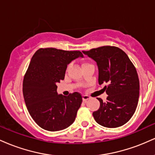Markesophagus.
Returning <instances> with one entry per match:
<instances>
[{
	"label": "esophagus",
	"instance_id": "esophagus-1",
	"mask_svg": "<svg viewBox=\"0 0 155 155\" xmlns=\"http://www.w3.org/2000/svg\"><path fill=\"white\" fill-rule=\"evenodd\" d=\"M89 99H90V96H88V95H82V100H83V101H87V100H89Z\"/></svg>",
	"mask_w": 155,
	"mask_h": 155
}]
</instances>
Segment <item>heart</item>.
<instances>
[{"label":"heart","instance_id":"heart-1","mask_svg":"<svg viewBox=\"0 0 155 155\" xmlns=\"http://www.w3.org/2000/svg\"><path fill=\"white\" fill-rule=\"evenodd\" d=\"M84 64H85V63H84Z\"/></svg>","mask_w":155,"mask_h":155}]
</instances>
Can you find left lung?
<instances>
[{
	"label": "left lung",
	"instance_id": "8db88e82",
	"mask_svg": "<svg viewBox=\"0 0 155 155\" xmlns=\"http://www.w3.org/2000/svg\"><path fill=\"white\" fill-rule=\"evenodd\" d=\"M98 68V83L107 84L104 90L106 101H100V108L92 113L101 125L114 128L127 123L136 111L139 97V79L132 62L120 48L104 46L82 51Z\"/></svg>",
	"mask_w": 155,
	"mask_h": 155
}]
</instances>
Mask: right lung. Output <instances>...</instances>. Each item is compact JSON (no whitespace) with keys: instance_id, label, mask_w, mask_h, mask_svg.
I'll return each mask as SVG.
<instances>
[{"instance_id":"1","label":"right lung","mask_w":155,"mask_h":155,"mask_svg":"<svg viewBox=\"0 0 155 155\" xmlns=\"http://www.w3.org/2000/svg\"><path fill=\"white\" fill-rule=\"evenodd\" d=\"M79 57H84L79 51L55 48L39 49L32 57L23 80V96L31 117L46 130H62L75 120L81 94L58 95L56 84L64 79L68 65Z\"/></svg>"}]
</instances>
